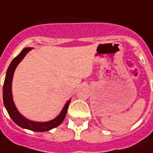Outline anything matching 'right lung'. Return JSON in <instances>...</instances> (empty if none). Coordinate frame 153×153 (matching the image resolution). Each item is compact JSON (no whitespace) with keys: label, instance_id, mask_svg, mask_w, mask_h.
<instances>
[{"label":"right lung","instance_id":"add662e5","mask_svg":"<svg viewBox=\"0 0 153 153\" xmlns=\"http://www.w3.org/2000/svg\"><path fill=\"white\" fill-rule=\"evenodd\" d=\"M32 49L33 48H31V47L23 49L22 52L18 55L17 57L13 59V61H11L9 65L7 72H6V76H5L4 82L3 85V101L4 105L8 113L9 116L17 125L22 128L33 131L44 132L59 126L63 122V120L66 117L68 108L69 103L71 102V99L65 103V106L63 107L62 110L59 114L58 116L56 117L53 120L45 121V122H39V121L29 120L23 115H22L21 113L18 110L17 107L14 102L12 90H11L14 73H15V69L19 63L22 61V59L25 57V55Z\"/></svg>","mask_w":153,"mask_h":153}]
</instances>
